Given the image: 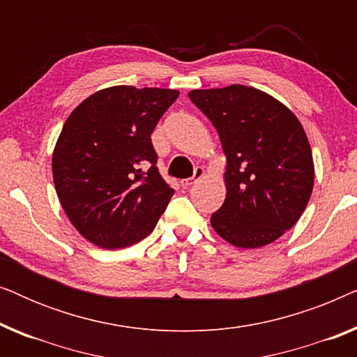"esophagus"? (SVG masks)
Masks as SVG:
<instances>
[{
    "mask_svg": "<svg viewBox=\"0 0 357 357\" xmlns=\"http://www.w3.org/2000/svg\"><path fill=\"white\" fill-rule=\"evenodd\" d=\"M203 175H204V169L202 167V165H198V167H195V172H193L192 177L182 180V185H183V187H190V185L197 183L199 178H203Z\"/></svg>",
    "mask_w": 357,
    "mask_h": 357,
    "instance_id": "34e87169",
    "label": "esophagus"
}]
</instances>
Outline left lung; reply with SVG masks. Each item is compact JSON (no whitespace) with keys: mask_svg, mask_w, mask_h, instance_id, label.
I'll return each mask as SVG.
<instances>
[{"mask_svg":"<svg viewBox=\"0 0 357 357\" xmlns=\"http://www.w3.org/2000/svg\"><path fill=\"white\" fill-rule=\"evenodd\" d=\"M190 100L218 130L226 199L211 226L236 247L258 248L294 226L314 188V159L297 116L255 87L195 89Z\"/></svg>","mask_w":357,"mask_h":357,"instance_id":"1","label":"left lung"}]
</instances>
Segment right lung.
I'll return each mask as SVG.
<instances>
[{
  "instance_id": "1",
  "label": "right lung",
  "mask_w": 357,
  "mask_h": 357,
  "mask_svg": "<svg viewBox=\"0 0 357 357\" xmlns=\"http://www.w3.org/2000/svg\"><path fill=\"white\" fill-rule=\"evenodd\" d=\"M178 91L114 86L82 100L63 125L52 158L66 216L100 248L148 237L174 190L160 177L151 133Z\"/></svg>"
}]
</instances>
